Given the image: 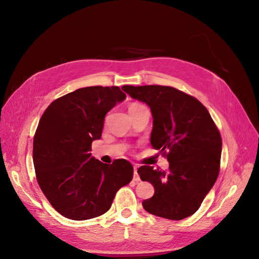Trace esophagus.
Masks as SVG:
<instances>
[{
  "label": "esophagus",
  "instance_id": "esophagus-1",
  "mask_svg": "<svg viewBox=\"0 0 259 259\" xmlns=\"http://www.w3.org/2000/svg\"><path fill=\"white\" fill-rule=\"evenodd\" d=\"M133 180H134V182H139L140 180V177H139L138 171H137V167H134V177H133Z\"/></svg>",
  "mask_w": 259,
  "mask_h": 259
}]
</instances>
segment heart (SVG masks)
Here are the masks:
<instances>
[{"label": "heart", "instance_id": "obj_1", "mask_svg": "<svg viewBox=\"0 0 259 259\" xmlns=\"http://www.w3.org/2000/svg\"><path fill=\"white\" fill-rule=\"evenodd\" d=\"M140 107H144V106L138 104V103H133V104L130 105V109H128V110H132V109H137V108H140Z\"/></svg>", "mask_w": 259, "mask_h": 259}]
</instances>
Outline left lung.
<instances>
[{
    "instance_id": "1",
    "label": "left lung",
    "mask_w": 259,
    "mask_h": 259,
    "mask_svg": "<svg viewBox=\"0 0 259 259\" xmlns=\"http://www.w3.org/2000/svg\"><path fill=\"white\" fill-rule=\"evenodd\" d=\"M122 90L150 107L151 146L169 163L168 170L138 168L143 182L154 187L153 197L143 202L144 208L171 221L191 216L218 177L221 133L207 109L182 91L161 85H124Z\"/></svg>"
}]
</instances>
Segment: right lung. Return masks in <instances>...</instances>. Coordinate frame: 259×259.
<instances>
[{"mask_svg":"<svg viewBox=\"0 0 259 259\" xmlns=\"http://www.w3.org/2000/svg\"><path fill=\"white\" fill-rule=\"evenodd\" d=\"M126 95L117 86H90L62 96L44 111L33 139L38 186L59 214L85 221L105 214L116 191L131 183L132 164H105L92 156L106 114Z\"/></svg>","mask_w":259,"mask_h":259,"instance_id":"add662e5","label":"right lung"}]
</instances>
